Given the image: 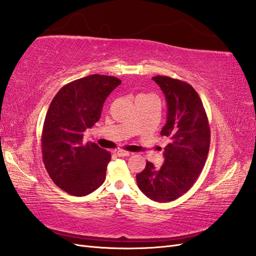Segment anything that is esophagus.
I'll return each instance as SVG.
<instances>
[{"instance_id": "1", "label": "esophagus", "mask_w": 256, "mask_h": 256, "mask_svg": "<svg viewBox=\"0 0 256 256\" xmlns=\"http://www.w3.org/2000/svg\"><path fill=\"white\" fill-rule=\"evenodd\" d=\"M116 154L119 156H128L130 154L128 152H126V150L119 149V150H116Z\"/></svg>"}]
</instances>
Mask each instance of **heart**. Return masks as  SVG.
I'll use <instances>...</instances> for the list:
<instances>
[{
	"mask_svg": "<svg viewBox=\"0 0 256 256\" xmlns=\"http://www.w3.org/2000/svg\"><path fill=\"white\" fill-rule=\"evenodd\" d=\"M140 96H147V95H140Z\"/></svg>",
	"mask_w": 256,
	"mask_h": 256,
	"instance_id": "obj_1",
	"label": "heart"
}]
</instances>
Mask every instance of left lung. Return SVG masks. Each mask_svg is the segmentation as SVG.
<instances>
[{"mask_svg":"<svg viewBox=\"0 0 256 256\" xmlns=\"http://www.w3.org/2000/svg\"><path fill=\"white\" fill-rule=\"evenodd\" d=\"M166 96V123L161 135L170 138L164 163L152 162L136 175L142 192L156 202H170L186 194L202 171L210 148V126L204 107L190 84L164 76H154Z\"/></svg>","mask_w":256,"mask_h":256,"instance_id":"1","label":"left lung"}]
</instances>
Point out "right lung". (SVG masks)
Instances as JSON below:
<instances>
[{
  "mask_svg": "<svg viewBox=\"0 0 256 256\" xmlns=\"http://www.w3.org/2000/svg\"><path fill=\"white\" fill-rule=\"evenodd\" d=\"M121 80L92 74L66 84L55 95L42 130L45 168L69 194L83 196L102 186L111 154L95 142H83V133L100 119L104 102Z\"/></svg>",
  "mask_w": 256,
  "mask_h": 256,
  "instance_id": "add662e5",
  "label": "right lung"
}]
</instances>
